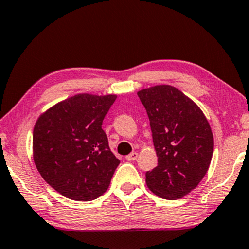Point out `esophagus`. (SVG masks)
<instances>
[{"mask_svg": "<svg viewBox=\"0 0 249 249\" xmlns=\"http://www.w3.org/2000/svg\"><path fill=\"white\" fill-rule=\"evenodd\" d=\"M138 159V153L137 152H132L130 155L126 156L127 161H134V160Z\"/></svg>", "mask_w": 249, "mask_h": 249, "instance_id": "obj_1", "label": "esophagus"}]
</instances>
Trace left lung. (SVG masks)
<instances>
[{"mask_svg":"<svg viewBox=\"0 0 249 249\" xmlns=\"http://www.w3.org/2000/svg\"><path fill=\"white\" fill-rule=\"evenodd\" d=\"M149 117L157 166L146 172L148 188L166 200L181 199L199 185L212 162L213 135L206 116L170 85L138 92Z\"/></svg>","mask_w":249,"mask_h":249,"instance_id":"8db88e82","label":"left lung"}]
</instances>
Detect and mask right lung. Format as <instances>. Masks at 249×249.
<instances>
[{"mask_svg": "<svg viewBox=\"0 0 249 249\" xmlns=\"http://www.w3.org/2000/svg\"><path fill=\"white\" fill-rule=\"evenodd\" d=\"M117 95L77 94L40 115L33 160L41 177L63 196L92 201L108 190L119 160L102 122Z\"/></svg>", "mask_w": 249, "mask_h": 249, "instance_id": "add662e5", "label": "right lung"}]
</instances>
